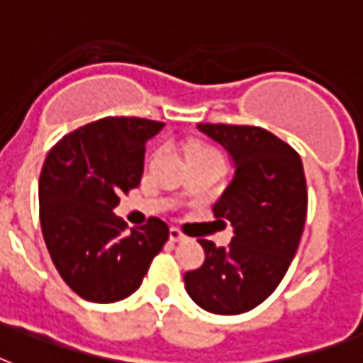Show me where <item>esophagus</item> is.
Listing matches in <instances>:
<instances>
[{
    "instance_id": "1",
    "label": "esophagus",
    "mask_w": 363,
    "mask_h": 363,
    "mask_svg": "<svg viewBox=\"0 0 363 363\" xmlns=\"http://www.w3.org/2000/svg\"><path fill=\"white\" fill-rule=\"evenodd\" d=\"M186 238L188 237L181 231V229H177V228L169 229V240H172V242H184Z\"/></svg>"
}]
</instances>
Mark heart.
Instances as JSON below:
<instances>
[{
  "instance_id": "1",
  "label": "heart",
  "mask_w": 363,
  "mask_h": 363,
  "mask_svg": "<svg viewBox=\"0 0 363 363\" xmlns=\"http://www.w3.org/2000/svg\"><path fill=\"white\" fill-rule=\"evenodd\" d=\"M208 152H211V155H218L216 151H212V149H208V147H205V145H196V147H194V151H191V155H208Z\"/></svg>"
}]
</instances>
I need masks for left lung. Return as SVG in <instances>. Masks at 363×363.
<instances>
[{
  "instance_id": "8db88e82",
  "label": "left lung",
  "mask_w": 363,
  "mask_h": 363,
  "mask_svg": "<svg viewBox=\"0 0 363 363\" xmlns=\"http://www.w3.org/2000/svg\"><path fill=\"white\" fill-rule=\"evenodd\" d=\"M197 128L222 143L237 167L212 208L218 222L233 225V240L228 248L199 240L205 263L184 274V285L211 313H246L276 291L298 250L308 214L304 167L293 147L261 126Z\"/></svg>"
}]
</instances>
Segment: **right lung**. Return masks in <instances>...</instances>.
<instances>
[{"label":"right lung","mask_w":363,"mask_h":363,"mask_svg":"<svg viewBox=\"0 0 363 363\" xmlns=\"http://www.w3.org/2000/svg\"><path fill=\"white\" fill-rule=\"evenodd\" d=\"M160 121L104 117L50 149L38 179L40 228L50 257L78 296L110 304L130 296L169 237L160 218L132 228L115 216L121 194L138 188L149 138Z\"/></svg>","instance_id":"right-lung-1"}]
</instances>
